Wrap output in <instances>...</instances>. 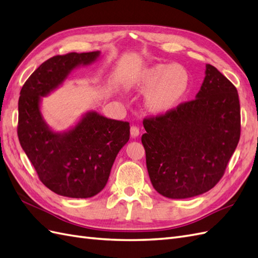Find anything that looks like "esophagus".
I'll return each instance as SVG.
<instances>
[{
  "label": "esophagus",
  "instance_id": "34e87169",
  "mask_svg": "<svg viewBox=\"0 0 258 258\" xmlns=\"http://www.w3.org/2000/svg\"><path fill=\"white\" fill-rule=\"evenodd\" d=\"M138 135H140V128H138L137 126H134V125H133V126H131V136L135 138Z\"/></svg>",
  "mask_w": 258,
  "mask_h": 258
}]
</instances>
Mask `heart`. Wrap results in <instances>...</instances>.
<instances>
[{"mask_svg": "<svg viewBox=\"0 0 258 258\" xmlns=\"http://www.w3.org/2000/svg\"><path fill=\"white\" fill-rule=\"evenodd\" d=\"M136 92H146L144 105L150 114L164 115L175 110L186 98L190 75L180 64L155 63L136 72L127 82Z\"/></svg>", "mask_w": 258, "mask_h": 258, "instance_id": "obj_1", "label": "heart"}]
</instances>
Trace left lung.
Instances as JSON below:
<instances>
[{"mask_svg":"<svg viewBox=\"0 0 258 258\" xmlns=\"http://www.w3.org/2000/svg\"><path fill=\"white\" fill-rule=\"evenodd\" d=\"M143 124L142 143L154 188L172 200L194 197L219 182L237 146L239 95L226 76L207 64L194 100Z\"/></svg>","mask_w":258,"mask_h":258,"instance_id":"1","label":"left lung"}]
</instances>
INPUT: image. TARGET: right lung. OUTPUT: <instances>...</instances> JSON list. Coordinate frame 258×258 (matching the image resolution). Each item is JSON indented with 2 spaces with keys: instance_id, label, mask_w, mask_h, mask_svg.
<instances>
[{
  "instance_id": "1",
  "label": "right lung",
  "mask_w": 258,
  "mask_h": 258,
  "mask_svg": "<svg viewBox=\"0 0 258 258\" xmlns=\"http://www.w3.org/2000/svg\"><path fill=\"white\" fill-rule=\"evenodd\" d=\"M100 51L56 55L32 73L18 100L17 134L39 179L52 192L88 198L107 184L118 151L130 140V123L87 111L70 128L55 132L41 113L42 97L60 88L73 71L90 65Z\"/></svg>"
}]
</instances>
